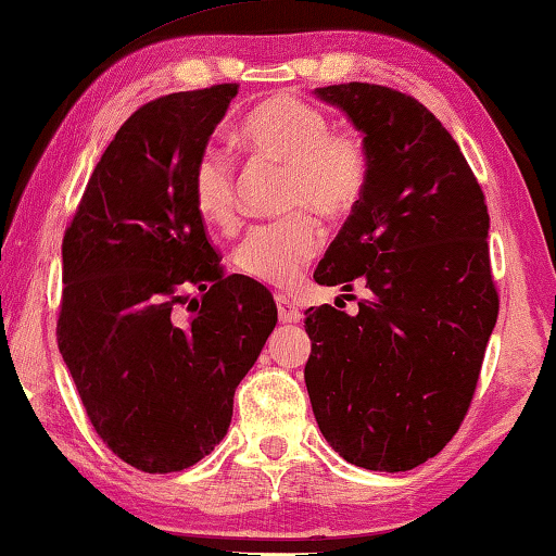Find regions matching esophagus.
Returning <instances> with one entry per match:
<instances>
[{
    "instance_id": "obj_1",
    "label": "esophagus",
    "mask_w": 556,
    "mask_h": 556,
    "mask_svg": "<svg viewBox=\"0 0 556 556\" xmlns=\"http://www.w3.org/2000/svg\"><path fill=\"white\" fill-rule=\"evenodd\" d=\"M277 312H279L281 324H296L299 319H302V312H299V306L285 294L277 296Z\"/></svg>"
}]
</instances>
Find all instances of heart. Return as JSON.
I'll use <instances>...</instances> for the list:
<instances>
[{
	"mask_svg": "<svg viewBox=\"0 0 556 556\" xmlns=\"http://www.w3.org/2000/svg\"><path fill=\"white\" fill-rule=\"evenodd\" d=\"M240 140L257 155L287 163L281 205L299 210L250 230L237 247L235 262L244 277L260 285L294 287L324 242L321 225L305 210L329 223L354 213L371 170L368 148L354 130H331L319 105L296 93H275L254 105L240 123ZM190 188L202 219L219 230H232L237 185L225 151L207 146L198 155Z\"/></svg>",
	"mask_w": 556,
	"mask_h": 556,
	"instance_id": "1",
	"label": "heart"
}]
</instances>
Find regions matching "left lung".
Instances as JSON below:
<instances>
[{
    "label": "left lung",
    "instance_id": "8db88e82",
    "mask_svg": "<svg viewBox=\"0 0 556 556\" xmlns=\"http://www.w3.org/2000/svg\"><path fill=\"white\" fill-rule=\"evenodd\" d=\"M316 96L364 134L371 170L314 279L371 294L354 316L306 309V391L343 460L405 472L451 443L478 386L500 312L488 205L460 146L413 96L358 81Z\"/></svg>",
    "mask_w": 556,
    "mask_h": 556
}]
</instances>
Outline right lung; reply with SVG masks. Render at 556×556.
Segmentation results:
<instances>
[{"mask_svg": "<svg viewBox=\"0 0 556 556\" xmlns=\"http://www.w3.org/2000/svg\"><path fill=\"white\" fill-rule=\"evenodd\" d=\"M237 88L140 105L61 244L59 351L105 447L143 472H178L215 451L277 324L260 281L225 275L192 202V165Z\"/></svg>", "mask_w": 556, "mask_h": 556, "instance_id": "add662e5", "label": "right lung"}]
</instances>
